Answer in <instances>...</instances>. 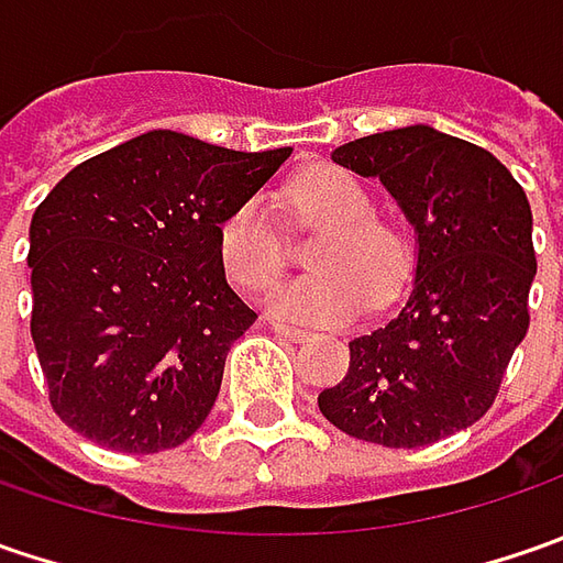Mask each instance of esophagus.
I'll use <instances>...</instances> for the list:
<instances>
[{
	"label": "esophagus",
	"instance_id": "obj_1",
	"mask_svg": "<svg viewBox=\"0 0 563 563\" xmlns=\"http://www.w3.org/2000/svg\"><path fill=\"white\" fill-rule=\"evenodd\" d=\"M272 332H275V335H285L288 341H297V344L310 338L307 329H300V325H285V322H272Z\"/></svg>",
	"mask_w": 563,
	"mask_h": 563
}]
</instances>
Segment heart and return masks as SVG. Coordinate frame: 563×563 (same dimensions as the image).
I'll list each match as a JSON object with an SVG mask.
<instances>
[{
  "label": "heart",
  "mask_w": 563,
  "mask_h": 563,
  "mask_svg": "<svg viewBox=\"0 0 563 563\" xmlns=\"http://www.w3.org/2000/svg\"><path fill=\"white\" fill-rule=\"evenodd\" d=\"M285 206L300 228L319 238L307 253L303 278L275 285L266 297L269 313L291 322L335 325L366 303H385L410 275V241L404 231L373 212V197L354 175L335 165H313L285 187ZM219 260L241 288H266L282 272V244L263 203L247 200L219 225Z\"/></svg>",
  "instance_id": "obj_1"
}]
</instances>
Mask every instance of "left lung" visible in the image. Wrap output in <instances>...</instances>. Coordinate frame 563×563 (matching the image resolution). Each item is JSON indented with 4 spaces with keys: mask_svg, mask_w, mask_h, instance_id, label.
Listing matches in <instances>:
<instances>
[{
    "mask_svg": "<svg viewBox=\"0 0 563 563\" xmlns=\"http://www.w3.org/2000/svg\"><path fill=\"white\" fill-rule=\"evenodd\" d=\"M332 159L395 197L417 234V269L398 316L351 341L347 376L319 410L363 442H442L492 407L530 329V200L488 150L429 124L344 143Z\"/></svg>",
    "mask_w": 563,
    "mask_h": 563,
    "instance_id": "8db88e82",
    "label": "left lung"
}]
</instances>
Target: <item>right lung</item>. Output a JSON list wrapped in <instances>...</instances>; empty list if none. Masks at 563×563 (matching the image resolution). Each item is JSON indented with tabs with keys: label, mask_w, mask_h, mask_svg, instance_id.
<instances>
[{
	"label": "right lung",
	"mask_w": 563,
	"mask_h": 563,
	"mask_svg": "<svg viewBox=\"0 0 563 563\" xmlns=\"http://www.w3.org/2000/svg\"><path fill=\"white\" fill-rule=\"evenodd\" d=\"M288 156L146 131L46 194L31 219V335L65 426L124 454L203 426L256 319L225 282L219 225Z\"/></svg>",
	"instance_id": "right-lung-1"
}]
</instances>
